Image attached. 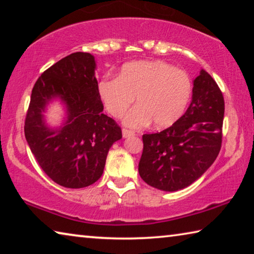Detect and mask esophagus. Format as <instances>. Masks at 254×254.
Here are the masks:
<instances>
[{"label":"esophagus","instance_id":"1","mask_svg":"<svg viewBox=\"0 0 254 254\" xmlns=\"http://www.w3.org/2000/svg\"><path fill=\"white\" fill-rule=\"evenodd\" d=\"M122 134H123V137H128V136L135 135V132L134 131H131V130H127V128H123Z\"/></svg>","mask_w":254,"mask_h":254}]
</instances>
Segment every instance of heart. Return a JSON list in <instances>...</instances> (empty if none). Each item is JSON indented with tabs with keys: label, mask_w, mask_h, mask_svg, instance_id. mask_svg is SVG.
<instances>
[{
	"label": "heart",
	"mask_w": 254,
	"mask_h": 254,
	"mask_svg": "<svg viewBox=\"0 0 254 254\" xmlns=\"http://www.w3.org/2000/svg\"><path fill=\"white\" fill-rule=\"evenodd\" d=\"M98 93L112 117L122 118L136 97V106L124 120L140 128L153 122L162 128L173 126L184 114L191 95L186 71L160 60H139L123 65L118 78H103Z\"/></svg>",
	"instance_id": "b5f03b06"
}]
</instances>
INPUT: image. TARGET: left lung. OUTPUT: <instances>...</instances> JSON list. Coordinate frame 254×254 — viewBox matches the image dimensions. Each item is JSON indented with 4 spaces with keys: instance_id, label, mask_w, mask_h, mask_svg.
I'll return each mask as SVG.
<instances>
[{
    "instance_id": "obj_1",
    "label": "left lung",
    "mask_w": 254,
    "mask_h": 254,
    "mask_svg": "<svg viewBox=\"0 0 254 254\" xmlns=\"http://www.w3.org/2000/svg\"><path fill=\"white\" fill-rule=\"evenodd\" d=\"M224 97L216 81L200 70L194 79L190 105L173 126L143 134L139 174L165 191L186 188L198 179L220 153Z\"/></svg>"
}]
</instances>
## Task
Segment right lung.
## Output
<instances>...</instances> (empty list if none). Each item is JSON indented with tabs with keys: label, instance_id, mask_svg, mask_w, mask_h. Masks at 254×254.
<instances>
[{
	"label": "right lung",
	"instance_id": "obj_1",
	"mask_svg": "<svg viewBox=\"0 0 254 254\" xmlns=\"http://www.w3.org/2000/svg\"><path fill=\"white\" fill-rule=\"evenodd\" d=\"M95 68L88 53L60 59L36 81L25 117L24 134L34 158L50 179L66 188L97 182L110 148L122 137L121 127L103 113ZM57 97L66 105L67 119L53 130L42 112Z\"/></svg>",
	"mask_w": 254,
	"mask_h": 254
}]
</instances>
